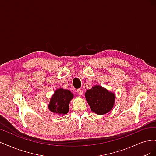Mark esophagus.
I'll return each mask as SVG.
<instances>
[{
	"instance_id": "1",
	"label": "esophagus",
	"mask_w": 156,
	"mask_h": 156,
	"mask_svg": "<svg viewBox=\"0 0 156 156\" xmlns=\"http://www.w3.org/2000/svg\"><path fill=\"white\" fill-rule=\"evenodd\" d=\"M77 93L79 94V95H80V96H82L83 95V90H81V89H77Z\"/></svg>"
}]
</instances>
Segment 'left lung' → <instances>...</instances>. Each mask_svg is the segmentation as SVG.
<instances>
[{
  "mask_svg": "<svg viewBox=\"0 0 156 156\" xmlns=\"http://www.w3.org/2000/svg\"><path fill=\"white\" fill-rule=\"evenodd\" d=\"M85 98L91 111L97 115H105L114 107L115 95L100 85L87 90Z\"/></svg>",
  "mask_w": 156,
  "mask_h": 156,
  "instance_id": "obj_1",
  "label": "left lung"
}]
</instances>
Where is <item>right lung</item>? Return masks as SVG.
I'll list each match as a JSON object with an SVG mask.
<instances>
[{
  "label": "right lung",
  "instance_id": "1",
  "mask_svg": "<svg viewBox=\"0 0 156 156\" xmlns=\"http://www.w3.org/2000/svg\"><path fill=\"white\" fill-rule=\"evenodd\" d=\"M73 96V94L68 90L61 88L56 90L49 103V111L59 115L67 114L69 104Z\"/></svg>",
  "mask_w": 156,
  "mask_h": 156
}]
</instances>
